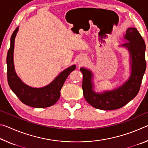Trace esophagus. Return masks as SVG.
Listing matches in <instances>:
<instances>
[{
  "label": "esophagus",
  "mask_w": 148,
  "mask_h": 148,
  "mask_svg": "<svg viewBox=\"0 0 148 148\" xmlns=\"http://www.w3.org/2000/svg\"><path fill=\"white\" fill-rule=\"evenodd\" d=\"M87 58L85 56H82L80 57V58L79 59V62L80 64H84L85 62L86 61Z\"/></svg>",
  "instance_id": "1"
}]
</instances>
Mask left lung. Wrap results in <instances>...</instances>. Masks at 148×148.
<instances>
[{"instance_id": "left-lung-1", "label": "left lung", "mask_w": 148, "mask_h": 148, "mask_svg": "<svg viewBox=\"0 0 148 148\" xmlns=\"http://www.w3.org/2000/svg\"><path fill=\"white\" fill-rule=\"evenodd\" d=\"M124 39L128 42L120 46L127 48L129 53L131 74L121 86L102 92H95L92 72L84 67L80 68L83 74L82 89L84 98L95 108L104 110L120 108L133 99L139 91L146 69V44L139 32L134 27L127 29Z\"/></svg>"}]
</instances>
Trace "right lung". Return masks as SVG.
<instances>
[{
  "label": "right lung",
  "mask_w": 148,
  "mask_h": 148,
  "mask_svg": "<svg viewBox=\"0 0 148 148\" xmlns=\"http://www.w3.org/2000/svg\"><path fill=\"white\" fill-rule=\"evenodd\" d=\"M18 30L19 27H17L12 35L10 47L7 54V77L9 86L20 101L27 106L38 108L51 106L59 100L61 96V89L65 80L71 72L76 69V65L73 64L64 69L51 83L46 86L36 88L27 86L17 76L14 67V43Z\"/></svg>",
  "instance_id": "1"
}]
</instances>
